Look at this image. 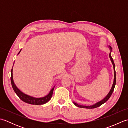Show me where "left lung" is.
<instances>
[{
  "instance_id": "1",
  "label": "left lung",
  "mask_w": 128,
  "mask_h": 128,
  "mask_svg": "<svg viewBox=\"0 0 128 128\" xmlns=\"http://www.w3.org/2000/svg\"><path fill=\"white\" fill-rule=\"evenodd\" d=\"M109 48L110 50V51L112 50V47H110V46H109ZM110 60L112 62V64H113V68H114V82H113V84L112 85V88L110 90V92L108 93V94H107V96H106L104 99L102 100H100V101L97 102L96 104H94L92 106H81V105H78V104H77L76 103H75L74 102H73L74 103V104L76 106H77L78 107H80V108H87V109H93V108H96L100 107L101 105H102L103 104H104V103H106V102L107 101V100L110 99V96H112V94H113V92L114 91V90L115 88V86H116V66H115V64H114V60L112 58V57L111 56V53H110Z\"/></svg>"
}]
</instances>
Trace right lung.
<instances>
[{
    "mask_svg": "<svg viewBox=\"0 0 128 128\" xmlns=\"http://www.w3.org/2000/svg\"><path fill=\"white\" fill-rule=\"evenodd\" d=\"M21 51V50L20 51V52L18 53V54H20ZM12 71H13V67L12 69V71H11V82H12V87L13 88V90H14L16 94L18 95V97L20 98L22 101L25 102L27 103H28V104H30L42 105V104H44L45 103L48 102L49 100L51 99V98L52 97V95H53L54 87L55 86H54V88L51 90L49 94L44 97L35 98V97H31L30 96H28V94H24L23 92H21L20 90L17 88V86L15 85V84L14 82V80H13Z\"/></svg>",
    "mask_w": 128,
    "mask_h": 128,
    "instance_id": "add662e5",
    "label": "right lung"
}]
</instances>
